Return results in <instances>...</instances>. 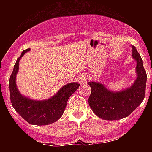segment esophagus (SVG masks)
<instances>
[{
    "label": "esophagus",
    "mask_w": 152,
    "mask_h": 152,
    "mask_svg": "<svg viewBox=\"0 0 152 152\" xmlns=\"http://www.w3.org/2000/svg\"><path fill=\"white\" fill-rule=\"evenodd\" d=\"M77 80H78V82L80 83V84L83 85L84 83L87 82V80H88V77L84 75H80L77 77Z\"/></svg>",
    "instance_id": "1"
}]
</instances>
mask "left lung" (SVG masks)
Instances as JSON below:
<instances>
[{"label":"left lung","mask_w":152,"mask_h":152,"mask_svg":"<svg viewBox=\"0 0 152 152\" xmlns=\"http://www.w3.org/2000/svg\"><path fill=\"white\" fill-rule=\"evenodd\" d=\"M132 56L137 64V78L130 88L115 92L107 89L101 83H88L91 88L88 103L98 117L105 120H118L127 117L144 100L147 75L140 55L135 46L132 45Z\"/></svg>","instance_id":"1"}]
</instances>
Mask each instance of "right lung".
<instances>
[{
    "mask_svg": "<svg viewBox=\"0 0 152 152\" xmlns=\"http://www.w3.org/2000/svg\"><path fill=\"white\" fill-rule=\"evenodd\" d=\"M30 49L23 51L17 58L10 77V95L12 106L26 122L32 125L44 126L56 122L62 116L68 98L77 91L80 84L77 82L65 84L48 100H33L23 96L16 84V77L19 70V61Z\"/></svg>",
    "mask_w": 152,
    "mask_h": 152,
    "instance_id": "1",
    "label": "right lung"
}]
</instances>
